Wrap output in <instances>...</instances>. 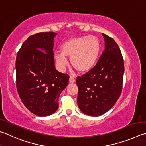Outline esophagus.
<instances>
[{"instance_id":"1","label":"esophagus","mask_w":146,"mask_h":146,"mask_svg":"<svg viewBox=\"0 0 146 146\" xmlns=\"http://www.w3.org/2000/svg\"><path fill=\"white\" fill-rule=\"evenodd\" d=\"M75 81H76V78H75L74 76H70V78H69V82L71 83H74Z\"/></svg>"}]
</instances>
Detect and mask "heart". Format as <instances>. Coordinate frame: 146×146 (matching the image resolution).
<instances>
[{"instance_id":"1","label":"heart","mask_w":146,"mask_h":146,"mask_svg":"<svg viewBox=\"0 0 146 146\" xmlns=\"http://www.w3.org/2000/svg\"><path fill=\"white\" fill-rule=\"evenodd\" d=\"M61 53L56 54L55 60L59 68L63 70L68 62L65 57L70 58L73 68L80 72H86L95 65L101 52V43L94 36L70 38L60 47Z\"/></svg>"}]
</instances>
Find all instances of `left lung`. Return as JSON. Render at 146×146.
Returning <instances> with one entry per match:
<instances>
[{
	"label": "left lung",
	"instance_id": "1",
	"mask_svg": "<svg viewBox=\"0 0 146 146\" xmlns=\"http://www.w3.org/2000/svg\"><path fill=\"white\" fill-rule=\"evenodd\" d=\"M105 50L94 67L77 77L78 104L81 111L90 116L105 113L118 100L122 90L124 59L117 43L103 33Z\"/></svg>",
	"mask_w": 146,
	"mask_h": 146
}]
</instances>
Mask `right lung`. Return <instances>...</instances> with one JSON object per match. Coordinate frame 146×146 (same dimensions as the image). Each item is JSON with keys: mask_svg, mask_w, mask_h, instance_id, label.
Wrapping results in <instances>:
<instances>
[{"mask_svg": "<svg viewBox=\"0 0 146 146\" xmlns=\"http://www.w3.org/2000/svg\"><path fill=\"white\" fill-rule=\"evenodd\" d=\"M53 32L33 35L23 43L16 58V86L23 104L36 115L48 116L58 108L60 94L69 76L56 70Z\"/></svg>", "mask_w": 146, "mask_h": 146, "instance_id": "right-lung-1", "label": "right lung"}]
</instances>
